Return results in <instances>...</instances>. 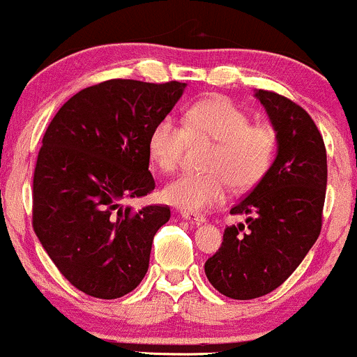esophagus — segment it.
<instances>
[{"label": "esophagus", "mask_w": 357, "mask_h": 357, "mask_svg": "<svg viewBox=\"0 0 357 357\" xmlns=\"http://www.w3.org/2000/svg\"><path fill=\"white\" fill-rule=\"evenodd\" d=\"M180 216H182L183 220H189V222H190V223H194V225H203V223H206V218H204V216L196 215V213L182 211V213H180Z\"/></svg>", "instance_id": "34e87169"}]
</instances>
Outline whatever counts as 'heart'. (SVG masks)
<instances>
[{
	"label": "heart",
	"instance_id": "obj_1",
	"mask_svg": "<svg viewBox=\"0 0 357 357\" xmlns=\"http://www.w3.org/2000/svg\"><path fill=\"white\" fill-rule=\"evenodd\" d=\"M199 139L215 141L204 161L209 172H185L163 189L168 204L189 213L222 203L230 182L237 189L258 183L271 167L277 148L273 128L249 123V116L230 99L216 96L187 108L182 125L170 116L154 125L148 139L149 158L161 172H174L187 142Z\"/></svg>",
	"mask_w": 357,
	"mask_h": 357
}]
</instances>
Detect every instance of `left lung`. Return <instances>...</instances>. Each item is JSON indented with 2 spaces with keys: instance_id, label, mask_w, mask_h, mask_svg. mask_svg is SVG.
<instances>
[{
  "instance_id": "1",
  "label": "left lung",
  "mask_w": 357,
  "mask_h": 357,
  "mask_svg": "<svg viewBox=\"0 0 357 357\" xmlns=\"http://www.w3.org/2000/svg\"><path fill=\"white\" fill-rule=\"evenodd\" d=\"M277 139V154L258 185L230 215L245 223L227 227L222 248L204 263L220 294L248 301L280 287L310 252L321 230L326 192V149L311 116L290 99L256 91Z\"/></svg>"
}]
</instances>
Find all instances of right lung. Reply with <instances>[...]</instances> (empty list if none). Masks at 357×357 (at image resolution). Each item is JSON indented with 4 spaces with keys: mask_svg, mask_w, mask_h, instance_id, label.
Segmentation results:
<instances>
[{
    "mask_svg": "<svg viewBox=\"0 0 357 357\" xmlns=\"http://www.w3.org/2000/svg\"><path fill=\"white\" fill-rule=\"evenodd\" d=\"M187 84L113 79L82 89L54 115L34 172L32 225L51 261L84 294L116 299L149 268L168 206L132 209L154 190L149 132Z\"/></svg>",
    "mask_w": 357,
    "mask_h": 357,
    "instance_id": "obj_1",
    "label": "right lung"
}]
</instances>
